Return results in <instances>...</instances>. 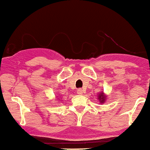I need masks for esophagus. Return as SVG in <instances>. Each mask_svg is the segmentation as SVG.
Listing matches in <instances>:
<instances>
[{
    "instance_id": "34e87169",
    "label": "esophagus",
    "mask_w": 150,
    "mask_h": 150,
    "mask_svg": "<svg viewBox=\"0 0 150 150\" xmlns=\"http://www.w3.org/2000/svg\"><path fill=\"white\" fill-rule=\"evenodd\" d=\"M77 94H83V90L82 89H78V90H77Z\"/></svg>"
}]
</instances>
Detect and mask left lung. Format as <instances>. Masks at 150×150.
Returning <instances> with one entry per match:
<instances>
[{
  "label": "left lung",
  "mask_w": 150,
  "mask_h": 150,
  "mask_svg": "<svg viewBox=\"0 0 150 150\" xmlns=\"http://www.w3.org/2000/svg\"><path fill=\"white\" fill-rule=\"evenodd\" d=\"M98 99H99L100 103H104L105 101V99H106V95H105L104 93L101 92V93L99 94V95H98Z\"/></svg>",
  "instance_id": "left-lung-1"
}]
</instances>
